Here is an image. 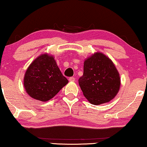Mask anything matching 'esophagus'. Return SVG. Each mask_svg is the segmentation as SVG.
<instances>
[{"instance_id":"1","label":"esophagus","mask_w":147,"mask_h":147,"mask_svg":"<svg viewBox=\"0 0 147 147\" xmlns=\"http://www.w3.org/2000/svg\"><path fill=\"white\" fill-rule=\"evenodd\" d=\"M69 81H71V82H74V81L75 80V78H74V77H70V78H69Z\"/></svg>"}]
</instances>
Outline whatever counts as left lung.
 Listing matches in <instances>:
<instances>
[{
	"label": "left lung",
	"mask_w": 147,
	"mask_h": 147,
	"mask_svg": "<svg viewBox=\"0 0 147 147\" xmlns=\"http://www.w3.org/2000/svg\"><path fill=\"white\" fill-rule=\"evenodd\" d=\"M120 76L113 63L97 52L84 62V73L78 79L83 94L90 103L100 105L114 98L119 90Z\"/></svg>",
	"instance_id": "8db88e82"
}]
</instances>
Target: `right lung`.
Here are the masks:
<instances>
[{
  "label": "right lung",
  "mask_w": 147,
  "mask_h": 147,
  "mask_svg": "<svg viewBox=\"0 0 147 147\" xmlns=\"http://www.w3.org/2000/svg\"><path fill=\"white\" fill-rule=\"evenodd\" d=\"M68 82L53 57L47 53L41 55L33 61L24 78L28 94L42 102L51 100Z\"/></svg>",
  "instance_id": "obj_1"
}]
</instances>
